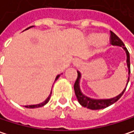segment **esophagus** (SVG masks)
I'll return each instance as SVG.
<instances>
[{
  "mask_svg": "<svg viewBox=\"0 0 134 134\" xmlns=\"http://www.w3.org/2000/svg\"><path fill=\"white\" fill-rule=\"evenodd\" d=\"M77 64H79V62H77Z\"/></svg>",
  "mask_w": 134,
  "mask_h": 134,
  "instance_id": "34e87169",
  "label": "esophagus"
}]
</instances>
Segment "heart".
I'll list each match as a JSON object with an SVG mask.
<instances>
[{"label": "heart", "instance_id": "obj_1", "mask_svg": "<svg viewBox=\"0 0 134 134\" xmlns=\"http://www.w3.org/2000/svg\"><path fill=\"white\" fill-rule=\"evenodd\" d=\"M87 42L90 44H97L99 47H104L107 44V39L104 36H100L98 33H91L87 37Z\"/></svg>", "mask_w": 134, "mask_h": 134}]
</instances>
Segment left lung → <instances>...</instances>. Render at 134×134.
Masks as SVG:
<instances>
[{
    "label": "left lung",
    "instance_id": "left-lung-1",
    "mask_svg": "<svg viewBox=\"0 0 134 134\" xmlns=\"http://www.w3.org/2000/svg\"><path fill=\"white\" fill-rule=\"evenodd\" d=\"M110 41L112 45H115V46H120V47H123L124 49L126 51L127 54V63L128 67V71H129V75L130 73V54L128 52L127 49L126 48V47H124V43L123 41L116 35L112 31H110ZM80 73L79 71H77V78L76 80V82L74 83V92L76 94V97L78 100V102L80 103V105H82L84 107H87L88 109L91 110H100V109H103V108H106L109 106H110L111 104L114 103L116 102L120 97L121 96L124 94V93L127 87H125V89L123 91V92L119 94L117 97H115L114 98L111 99H106V100H95V99H91L90 97H87V96H84L80 89ZM130 80V77H128L127 83Z\"/></svg>",
    "mask_w": 134,
    "mask_h": 134
}]
</instances>
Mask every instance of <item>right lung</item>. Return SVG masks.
Instances as JSON below:
<instances>
[{
	"label": "right lung",
	"instance_id": "1",
	"mask_svg": "<svg viewBox=\"0 0 134 134\" xmlns=\"http://www.w3.org/2000/svg\"><path fill=\"white\" fill-rule=\"evenodd\" d=\"M33 26H31V27H29L28 28H27L26 30H27V29H29V28H31ZM60 77V75H57V77H56V80H57V78ZM51 94L49 95V97L47 98V100H45V101H43V103H39V104H37V105H29V106H25V107H27V108H37V107H43V106H44L46 103H47V102L49 101V100H50V97H51Z\"/></svg>",
	"mask_w": 134,
	"mask_h": 134
}]
</instances>
